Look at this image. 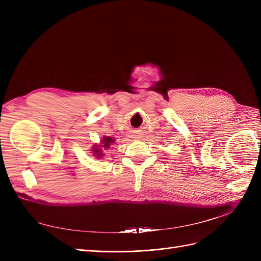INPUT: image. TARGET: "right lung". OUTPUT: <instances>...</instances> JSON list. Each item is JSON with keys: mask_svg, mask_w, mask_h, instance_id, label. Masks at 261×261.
<instances>
[{"mask_svg": "<svg viewBox=\"0 0 261 261\" xmlns=\"http://www.w3.org/2000/svg\"><path fill=\"white\" fill-rule=\"evenodd\" d=\"M113 143H114V139H113V138L106 136L103 139H102V141H101V144H102L101 146L103 147V148H109L110 145L113 144ZM92 153H93L94 156H97V158H102V156L105 155L103 149H101L99 146H96V147H94V148L92 149Z\"/></svg>", "mask_w": 261, "mask_h": 261, "instance_id": "obj_1", "label": "right lung"}]
</instances>
